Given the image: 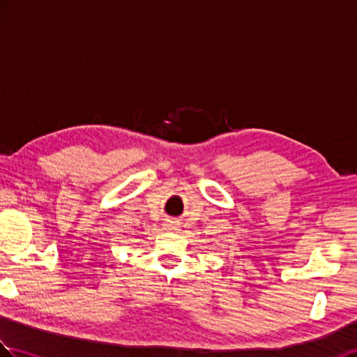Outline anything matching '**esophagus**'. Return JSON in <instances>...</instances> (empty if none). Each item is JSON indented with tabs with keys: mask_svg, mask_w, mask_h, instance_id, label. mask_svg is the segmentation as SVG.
<instances>
[{
	"mask_svg": "<svg viewBox=\"0 0 357 357\" xmlns=\"http://www.w3.org/2000/svg\"><path fill=\"white\" fill-rule=\"evenodd\" d=\"M165 227H167V229H170V231H176L178 229V223L176 222H167V223H165Z\"/></svg>",
	"mask_w": 357,
	"mask_h": 357,
	"instance_id": "esophagus-1",
	"label": "esophagus"
}]
</instances>
